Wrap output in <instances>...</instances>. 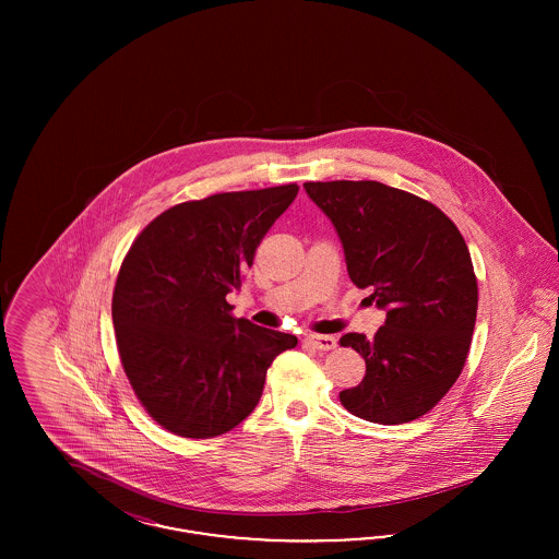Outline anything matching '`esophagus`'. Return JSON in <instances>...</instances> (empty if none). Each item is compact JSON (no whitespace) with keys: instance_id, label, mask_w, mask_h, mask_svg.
<instances>
[{"instance_id":"34e87169","label":"esophagus","mask_w":559,"mask_h":559,"mask_svg":"<svg viewBox=\"0 0 559 559\" xmlns=\"http://www.w3.org/2000/svg\"><path fill=\"white\" fill-rule=\"evenodd\" d=\"M304 344L314 347V349L329 352V349H335V347H337V340H335L333 335H306Z\"/></svg>"}]
</instances>
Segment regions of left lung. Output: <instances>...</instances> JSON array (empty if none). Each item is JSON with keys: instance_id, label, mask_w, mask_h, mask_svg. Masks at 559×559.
<instances>
[{"instance_id": "obj_1", "label": "left lung", "mask_w": 559, "mask_h": 559, "mask_svg": "<svg viewBox=\"0 0 559 559\" xmlns=\"http://www.w3.org/2000/svg\"><path fill=\"white\" fill-rule=\"evenodd\" d=\"M344 242L347 274L369 289L385 324L372 340L346 333L367 374L340 392L352 415L399 426L424 417L465 367L478 314V278L451 217L426 199L374 180L306 182Z\"/></svg>"}]
</instances>
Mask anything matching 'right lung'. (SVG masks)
<instances>
[{
	"label": "right lung",
	"instance_id": "add662e5",
	"mask_svg": "<svg viewBox=\"0 0 559 559\" xmlns=\"http://www.w3.org/2000/svg\"><path fill=\"white\" fill-rule=\"evenodd\" d=\"M297 190L174 205L126 253L110 306L117 349L135 399L163 429L194 440L230 431L258 406L272 360L297 346L295 335L235 319L226 301Z\"/></svg>",
	"mask_w": 559,
	"mask_h": 559
}]
</instances>
